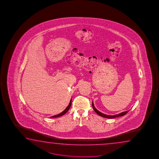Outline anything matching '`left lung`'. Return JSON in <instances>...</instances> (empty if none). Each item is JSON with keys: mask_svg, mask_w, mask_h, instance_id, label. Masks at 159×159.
Instances as JSON below:
<instances>
[{"mask_svg": "<svg viewBox=\"0 0 159 159\" xmlns=\"http://www.w3.org/2000/svg\"><path fill=\"white\" fill-rule=\"evenodd\" d=\"M92 105L93 109L94 110V111L99 116H102V117H105V118H107V119H113V118H115V117H120V116H124V115H126L129 112V111H125V112H121V113H119V114H117V115H106V114H104V113H101L99 111L97 110V109L94 107L93 101H92Z\"/></svg>", "mask_w": 159, "mask_h": 159, "instance_id": "8db88e82", "label": "left lung"}]
</instances>
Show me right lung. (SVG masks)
Listing matches in <instances>:
<instances>
[{
  "label": "right lung",
  "instance_id": "right-lung-1",
  "mask_svg": "<svg viewBox=\"0 0 159 159\" xmlns=\"http://www.w3.org/2000/svg\"><path fill=\"white\" fill-rule=\"evenodd\" d=\"M71 103H72V99H70V102L69 105H68L67 107H66V108L65 109V110L63 111V112H62L61 113H59V114L56 115H54V116H52L51 117V118H56V117H60V116L65 115V113H67V112L69 110L70 106H71Z\"/></svg>",
  "mask_w": 159,
  "mask_h": 159
}]
</instances>
